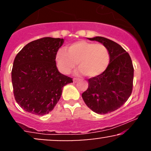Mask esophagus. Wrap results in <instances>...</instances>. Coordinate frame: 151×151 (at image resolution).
Instances as JSON below:
<instances>
[{
  "label": "esophagus",
  "mask_w": 151,
  "mask_h": 151,
  "mask_svg": "<svg viewBox=\"0 0 151 151\" xmlns=\"http://www.w3.org/2000/svg\"><path fill=\"white\" fill-rule=\"evenodd\" d=\"M79 80V79H77V78H74L73 79V81H74V83H76V82H77V81Z\"/></svg>",
  "instance_id": "1"
}]
</instances>
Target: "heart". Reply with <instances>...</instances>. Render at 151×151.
Instances as JSON below:
<instances>
[{"label": "heart", "mask_w": 151, "mask_h": 151, "mask_svg": "<svg viewBox=\"0 0 151 151\" xmlns=\"http://www.w3.org/2000/svg\"><path fill=\"white\" fill-rule=\"evenodd\" d=\"M55 62L60 72L70 74L77 63L78 73L92 78L105 72L110 62V55L106 47L100 43L77 41L65 49L59 50Z\"/></svg>", "instance_id": "1"}]
</instances>
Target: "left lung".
<instances>
[{"label":"left lung","instance_id":"8db88e82","mask_svg":"<svg viewBox=\"0 0 151 151\" xmlns=\"http://www.w3.org/2000/svg\"><path fill=\"white\" fill-rule=\"evenodd\" d=\"M87 39L97 41L106 47L110 62L103 74L88 79V89L81 96L86 106L95 113H111L120 108L132 92V61L129 53L111 40L99 36Z\"/></svg>","mask_w":151,"mask_h":151}]
</instances>
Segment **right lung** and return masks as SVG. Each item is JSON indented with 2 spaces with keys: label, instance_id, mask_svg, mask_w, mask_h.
I'll return each instance as SVG.
<instances>
[{
  "label": "right lung",
  "instance_id": "right-lung-1",
  "mask_svg": "<svg viewBox=\"0 0 151 151\" xmlns=\"http://www.w3.org/2000/svg\"><path fill=\"white\" fill-rule=\"evenodd\" d=\"M64 39L43 37L27 44L13 62L11 77L15 101L25 111L49 114L72 79L59 72L55 55Z\"/></svg>",
  "mask_w": 151,
  "mask_h": 151
}]
</instances>
